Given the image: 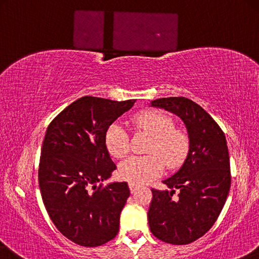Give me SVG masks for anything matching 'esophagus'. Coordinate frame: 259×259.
Wrapping results in <instances>:
<instances>
[{
	"mask_svg": "<svg viewBox=\"0 0 259 259\" xmlns=\"http://www.w3.org/2000/svg\"><path fill=\"white\" fill-rule=\"evenodd\" d=\"M129 188H130L131 194H134V192H136V190L139 188V186H138V184H136V183L130 182V183H129Z\"/></svg>",
	"mask_w": 259,
	"mask_h": 259,
	"instance_id": "esophagus-1",
	"label": "esophagus"
}]
</instances>
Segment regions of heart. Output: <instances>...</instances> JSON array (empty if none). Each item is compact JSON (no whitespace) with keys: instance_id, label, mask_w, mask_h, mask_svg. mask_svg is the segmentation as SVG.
Returning <instances> with one entry per match:
<instances>
[{"instance_id":"heart-1","label":"heart","mask_w":259,"mask_h":259,"mask_svg":"<svg viewBox=\"0 0 259 259\" xmlns=\"http://www.w3.org/2000/svg\"><path fill=\"white\" fill-rule=\"evenodd\" d=\"M137 130L152 136L147 147L151 154L130 157L118 167L121 178L136 184L147 183L162 174L165 165L175 169L182 165L190 149L186 131L176 129L173 117L159 110H144L133 118ZM106 147L115 158H123L130 151V138L121 123H113L106 131Z\"/></svg>"}]
</instances>
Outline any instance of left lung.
I'll use <instances>...</instances> for the list:
<instances>
[{
  "label": "left lung",
  "mask_w": 259,
  "mask_h": 259,
  "mask_svg": "<svg viewBox=\"0 0 259 259\" xmlns=\"http://www.w3.org/2000/svg\"><path fill=\"white\" fill-rule=\"evenodd\" d=\"M151 106L181 118L190 149L181 168L162 181L169 190L152 189L149 226L166 243L189 244L214 225L226 203L231 188L227 142L211 115L190 99L160 98ZM175 190H179L178 196H174Z\"/></svg>",
  "instance_id": "8db88e82"
}]
</instances>
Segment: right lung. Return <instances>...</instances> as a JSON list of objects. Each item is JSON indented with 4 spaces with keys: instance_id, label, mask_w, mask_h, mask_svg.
Wrapping results in <instances>:
<instances>
[{
    "instance_id": "obj_1",
    "label": "right lung",
    "mask_w": 259,
    "mask_h": 259,
    "mask_svg": "<svg viewBox=\"0 0 259 259\" xmlns=\"http://www.w3.org/2000/svg\"><path fill=\"white\" fill-rule=\"evenodd\" d=\"M135 102L83 97L48 125L39 163L41 197L53 224L76 244L98 247L117 235L130 190L126 182L102 184L116 169L105 136Z\"/></svg>"
}]
</instances>
